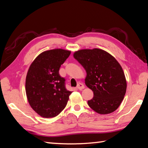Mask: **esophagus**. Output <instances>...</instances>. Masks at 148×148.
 Instances as JSON below:
<instances>
[{"mask_svg": "<svg viewBox=\"0 0 148 148\" xmlns=\"http://www.w3.org/2000/svg\"><path fill=\"white\" fill-rule=\"evenodd\" d=\"M77 89H79V90H80L84 89V84H83V83H78V84H77Z\"/></svg>", "mask_w": 148, "mask_h": 148, "instance_id": "obj_1", "label": "esophagus"}]
</instances>
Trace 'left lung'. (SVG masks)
<instances>
[{
    "label": "left lung",
    "mask_w": 148,
    "mask_h": 148,
    "mask_svg": "<svg viewBox=\"0 0 148 148\" xmlns=\"http://www.w3.org/2000/svg\"><path fill=\"white\" fill-rule=\"evenodd\" d=\"M73 56L85 69V84L93 92L88 106L100 114L115 111L127 90L126 78L120 64L111 54L98 48L78 50Z\"/></svg>",
    "instance_id": "8db88e82"
}]
</instances>
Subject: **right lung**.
<instances>
[{
	"instance_id": "right-lung-1",
	"label": "right lung",
	"mask_w": 148,
	"mask_h": 148,
	"mask_svg": "<svg viewBox=\"0 0 148 148\" xmlns=\"http://www.w3.org/2000/svg\"><path fill=\"white\" fill-rule=\"evenodd\" d=\"M71 51L54 49L37 56L28 70L25 90L31 108L43 118H53L67 105L72 92L65 88V79L59 74L62 64Z\"/></svg>"
}]
</instances>
